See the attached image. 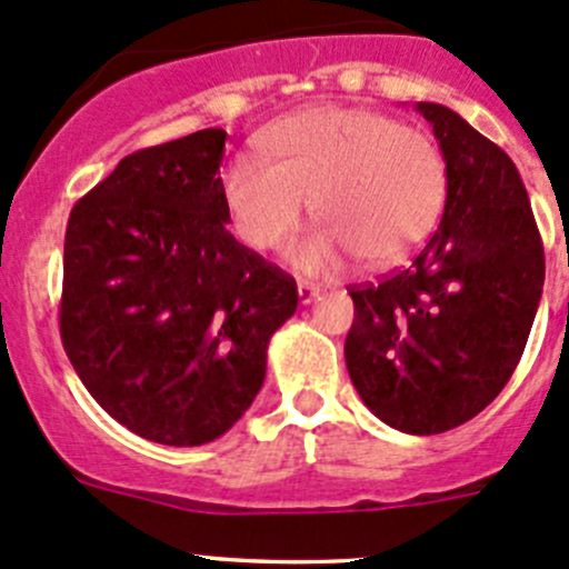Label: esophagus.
I'll use <instances>...</instances> for the list:
<instances>
[{
  "label": "esophagus",
  "mask_w": 569,
  "mask_h": 569,
  "mask_svg": "<svg viewBox=\"0 0 569 569\" xmlns=\"http://www.w3.org/2000/svg\"><path fill=\"white\" fill-rule=\"evenodd\" d=\"M297 295H300L302 306H311V302L319 297V286H313V283H300V286H297Z\"/></svg>",
  "instance_id": "obj_1"
}]
</instances>
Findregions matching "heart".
Segmentation results:
<instances>
[{"mask_svg":"<svg viewBox=\"0 0 569 569\" xmlns=\"http://www.w3.org/2000/svg\"><path fill=\"white\" fill-rule=\"evenodd\" d=\"M262 153L222 170L233 231L252 250L289 242L313 209L325 220L291 248L300 272L338 274L363 256L371 267L407 261L438 228L449 164L429 134L375 109L319 104L278 120Z\"/></svg>","mask_w":569,"mask_h":569,"instance_id":"b5f03b06","label":"heart"}]
</instances>
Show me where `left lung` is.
I'll use <instances>...</instances> for the list:
<instances>
[{
  "label": "left lung",
  "mask_w": 569,
  "mask_h": 569,
  "mask_svg": "<svg viewBox=\"0 0 569 569\" xmlns=\"http://www.w3.org/2000/svg\"><path fill=\"white\" fill-rule=\"evenodd\" d=\"M418 112L449 164L443 217L405 269L349 289L343 355L380 421L440 435L479 416L520 363L545 252L512 159L455 109L421 101Z\"/></svg>",
  "instance_id": "8db88e82"
}]
</instances>
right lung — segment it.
<instances>
[{
	"instance_id": "1",
	"label": "right lung",
	"mask_w": 569,
	"mask_h": 569,
	"mask_svg": "<svg viewBox=\"0 0 569 569\" xmlns=\"http://www.w3.org/2000/svg\"><path fill=\"white\" fill-rule=\"evenodd\" d=\"M226 131L118 162L71 209L60 338L79 380L140 438L200 446L261 391L297 283L228 231Z\"/></svg>"
}]
</instances>
